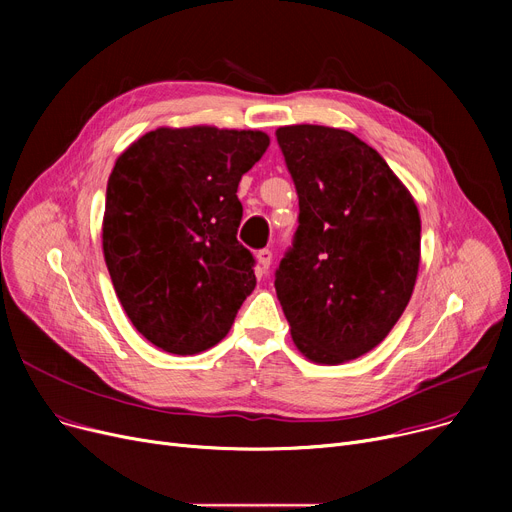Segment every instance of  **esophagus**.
<instances>
[{
    "label": "esophagus",
    "mask_w": 512,
    "mask_h": 512,
    "mask_svg": "<svg viewBox=\"0 0 512 512\" xmlns=\"http://www.w3.org/2000/svg\"><path fill=\"white\" fill-rule=\"evenodd\" d=\"M257 261H259L261 272H267V270H270V265H272V251L270 249L257 251Z\"/></svg>",
    "instance_id": "1"
}]
</instances>
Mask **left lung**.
Returning <instances> with one entry per match:
<instances>
[{
  "label": "left lung",
  "mask_w": 512,
  "mask_h": 512,
  "mask_svg": "<svg viewBox=\"0 0 512 512\" xmlns=\"http://www.w3.org/2000/svg\"><path fill=\"white\" fill-rule=\"evenodd\" d=\"M276 137L299 195L276 294L299 351L340 365L378 346L407 309L421 257L419 209L353 132L294 124Z\"/></svg>",
  "instance_id": "8db88e82"
}]
</instances>
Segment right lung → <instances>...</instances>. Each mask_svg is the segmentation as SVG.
<instances>
[{"instance_id": "obj_1", "label": "right lung", "mask_w": 512, "mask_h": 512, "mask_svg": "<svg viewBox=\"0 0 512 512\" xmlns=\"http://www.w3.org/2000/svg\"><path fill=\"white\" fill-rule=\"evenodd\" d=\"M267 147L261 130L155 128L116 159L103 257L132 326L161 351L215 346L253 292L255 259L236 240V191Z\"/></svg>"}]
</instances>
